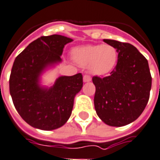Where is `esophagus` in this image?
Listing matches in <instances>:
<instances>
[{"label":"esophagus","instance_id":"esophagus-1","mask_svg":"<svg viewBox=\"0 0 160 160\" xmlns=\"http://www.w3.org/2000/svg\"><path fill=\"white\" fill-rule=\"evenodd\" d=\"M91 81V77L88 75H84L83 76V82H87Z\"/></svg>","mask_w":160,"mask_h":160}]
</instances>
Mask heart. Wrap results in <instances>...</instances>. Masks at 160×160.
<instances>
[{
    "mask_svg": "<svg viewBox=\"0 0 160 160\" xmlns=\"http://www.w3.org/2000/svg\"><path fill=\"white\" fill-rule=\"evenodd\" d=\"M72 58L79 66H88L95 75L111 72L118 62L117 49L110 44H97L78 47L72 50Z\"/></svg>",
    "mask_w": 160,
    "mask_h": 160,
    "instance_id": "heart-1",
    "label": "heart"
}]
</instances>
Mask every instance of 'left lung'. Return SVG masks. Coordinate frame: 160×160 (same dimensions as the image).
Masks as SVG:
<instances>
[{
  "label": "left lung",
  "instance_id": "8db88e82",
  "mask_svg": "<svg viewBox=\"0 0 160 160\" xmlns=\"http://www.w3.org/2000/svg\"><path fill=\"white\" fill-rule=\"evenodd\" d=\"M118 51L110 76L94 77V103L98 117L107 125L121 127L137 119L148 104L152 86L148 62L136 47L104 39Z\"/></svg>",
  "mask_w": 160,
  "mask_h": 160
}]
</instances>
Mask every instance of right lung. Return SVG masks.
<instances>
[{
  "label": "right lung",
  "mask_w": 160,
  "mask_h": 160,
  "mask_svg": "<svg viewBox=\"0 0 160 160\" xmlns=\"http://www.w3.org/2000/svg\"><path fill=\"white\" fill-rule=\"evenodd\" d=\"M72 39L60 35L41 37L17 56L9 89L21 118L31 126L52 130L63 126L72 114L74 98L82 88V75L61 76L51 87L40 84L47 69L61 62L63 48Z\"/></svg>",
  "instance_id": "right-lung-1"
}]
</instances>
